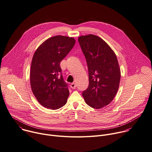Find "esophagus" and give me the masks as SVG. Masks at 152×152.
<instances>
[{"label":"esophagus","mask_w":152,"mask_h":152,"mask_svg":"<svg viewBox=\"0 0 152 152\" xmlns=\"http://www.w3.org/2000/svg\"><path fill=\"white\" fill-rule=\"evenodd\" d=\"M70 87H71L72 89H75V88H76V87L75 83H74V82H73V83H71V85H70Z\"/></svg>","instance_id":"34e87169"}]
</instances>
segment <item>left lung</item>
<instances>
[{"mask_svg": "<svg viewBox=\"0 0 152 152\" xmlns=\"http://www.w3.org/2000/svg\"><path fill=\"white\" fill-rule=\"evenodd\" d=\"M78 42L89 73V86L82 95L90 107L103 108L113 99L119 86L121 70L116 56L109 45L97 36H81Z\"/></svg>", "mask_w": 152, "mask_h": 152, "instance_id": "8db88e82", "label": "left lung"}]
</instances>
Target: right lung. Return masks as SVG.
I'll list each match as a JSON object with an SVG mask.
<instances>
[{
  "label": "right lung",
  "instance_id": "add662e5",
  "mask_svg": "<svg viewBox=\"0 0 152 152\" xmlns=\"http://www.w3.org/2000/svg\"><path fill=\"white\" fill-rule=\"evenodd\" d=\"M75 42L73 37L53 36L43 42L33 55L30 73V85L39 103L45 108L56 110L66 104L69 91L60 64Z\"/></svg>",
  "mask_w": 152,
  "mask_h": 152
}]
</instances>
